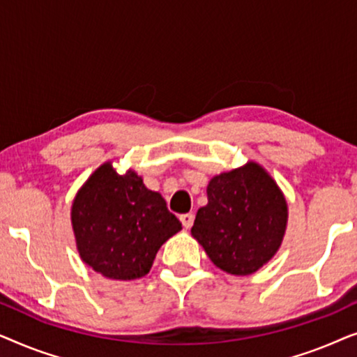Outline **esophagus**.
<instances>
[{"label": "esophagus", "mask_w": 357, "mask_h": 357, "mask_svg": "<svg viewBox=\"0 0 357 357\" xmlns=\"http://www.w3.org/2000/svg\"><path fill=\"white\" fill-rule=\"evenodd\" d=\"M180 221H182V224H183V227L185 229H190L193 226V221H195V216L192 213H187V214H182V216H180Z\"/></svg>", "instance_id": "34e87169"}]
</instances>
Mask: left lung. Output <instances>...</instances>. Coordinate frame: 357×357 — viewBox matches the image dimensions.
<instances>
[{
  "mask_svg": "<svg viewBox=\"0 0 357 357\" xmlns=\"http://www.w3.org/2000/svg\"><path fill=\"white\" fill-rule=\"evenodd\" d=\"M192 236L214 265L247 276L271 260L287 226V203L271 175L257 162L209 180Z\"/></svg>",
  "mask_w": 357,
  "mask_h": 357,
  "instance_id": "1",
  "label": "left lung"
}]
</instances>
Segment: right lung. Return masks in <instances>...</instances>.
<instances>
[{
  "label": "right lung",
  "mask_w": 357,
  "mask_h": 357,
  "mask_svg": "<svg viewBox=\"0 0 357 357\" xmlns=\"http://www.w3.org/2000/svg\"><path fill=\"white\" fill-rule=\"evenodd\" d=\"M71 224L81 260L120 281L148 275L160 245L182 229L160 193L146 188L135 170L116 174L112 162L77 192Z\"/></svg>",
  "instance_id": "add662e5"
}]
</instances>
